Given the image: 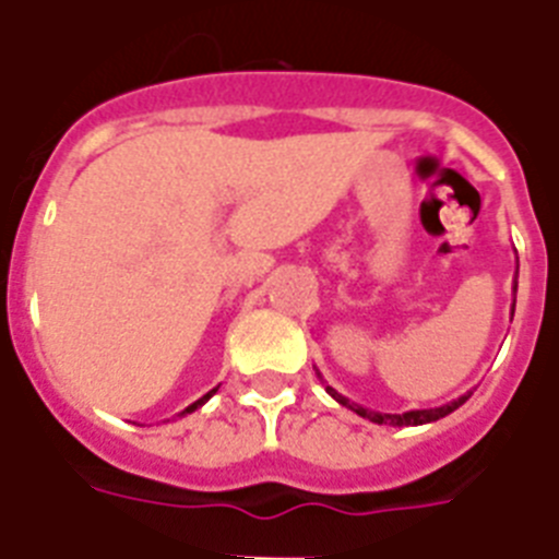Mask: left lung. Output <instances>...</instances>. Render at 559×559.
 <instances>
[{
  "label": "left lung",
  "mask_w": 559,
  "mask_h": 559,
  "mask_svg": "<svg viewBox=\"0 0 559 559\" xmlns=\"http://www.w3.org/2000/svg\"><path fill=\"white\" fill-rule=\"evenodd\" d=\"M511 293H514V304H518V275H514V287H511ZM514 304H511V316H514ZM316 374H318V378H321V383H326V381H323V374L318 372V369H316ZM326 392H330V395L335 397V401L341 403V406H346V409L355 412V415L367 417V420H372V424H389V426H424V424H435V420H440V417L452 415V412L457 409V406H463V403H466L468 397H472V392H466V395L454 397V401L443 403V406H435V409H409V412H401V415H389V412L367 409V406H360V403L349 401V397H344V395H341V392H335V389H332V386H326Z\"/></svg>",
  "instance_id": "8db88e82"
}]
</instances>
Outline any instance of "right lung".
I'll use <instances>...</instances> for the list:
<instances>
[{
	"mask_svg": "<svg viewBox=\"0 0 559 559\" xmlns=\"http://www.w3.org/2000/svg\"><path fill=\"white\" fill-rule=\"evenodd\" d=\"M213 395H215V389H213V392H207V395H204V397H199V401H195V403H190V406H187V409L181 412V415H190V412H195V409H199V406H204V403H207Z\"/></svg>",
	"mask_w": 559,
	"mask_h": 559,
	"instance_id": "right-lung-1",
	"label": "right lung"
}]
</instances>
